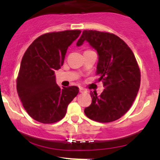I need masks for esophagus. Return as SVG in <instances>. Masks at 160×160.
<instances>
[{"mask_svg":"<svg viewBox=\"0 0 160 160\" xmlns=\"http://www.w3.org/2000/svg\"><path fill=\"white\" fill-rule=\"evenodd\" d=\"M79 92L80 93H83V92H86V90L82 87H79Z\"/></svg>","mask_w":160,"mask_h":160,"instance_id":"obj_1","label":"esophagus"}]
</instances>
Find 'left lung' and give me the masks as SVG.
<instances>
[{"instance_id":"obj_1","label":"left lung","mask_w":160,"mask_h":160,"mask_svg":"<svg viewBox=\"0 0 160 160\" xmlns=\"http://www.w3.org/2000/svg\"><path fill=\"white\" fill-rule=\"evenodd\" d=\"M85 41L97 51L96 74L105 89L100 95L90 93L92 102L84 112L94 121L113 122L132 106L140 87V70L132 50L116 35L84 30L77 46H82Z\"/></svg>"}]
</instances>
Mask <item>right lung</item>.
Returning a JSON list of instances; mask_svg holds the SVG:
<instances>
[{"label": "right lung", "mask_w": 160, "mask_h": 160, "mask_svg": "<svg viewBox=\"0 0 160 160\" xmlns=\"http://www.w3.org/2000/svg\"><path fill=\"white\" fill-rule=\"evenodd\" d=\"M80 33V30L45 33L32 42L22 58L17 90L25 110L38 122L60 121L69 103L78 94L75 86L60 88L55 70L62 66L68 47Z\"/></svg>", "instance_id": "add662e5"}]
</instances>
